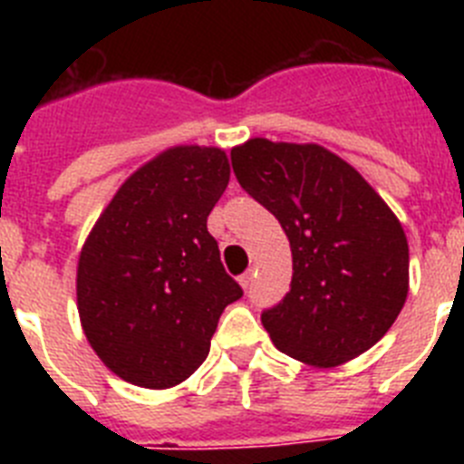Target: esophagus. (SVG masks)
<instances>
[{
	"mask_svg": "<svg viewBox=\"0 0 464 464\" xmlns=\"http://www.w3.org/2000/svg\"><path fill=\"white\" fill-rule=\"evenodd\" d=\"M251 281H253V272H251V269H248V272L241 274V276H239V283H241V288H244V290H248Z\"/></svg>",
	"mask_w": 464,
	"mask_h": 464,
	"instance_id": "obj_1",
	"label": "esophagus"
}]
</instances>
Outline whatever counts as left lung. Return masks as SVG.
<instances>
[{"label":"left lung","mask_w":464,"mask_h":464,"mask_svg":"<svg viewBox=\"0 0 464 464\" xmlns=\"http://www.w3.org/2000/svg\"><path fill=\"white\" fill-rule=\"evenodd\" d=\"M232 169L293 251L290 290L262 314L274 346L323 370L370 351L409 293L407 235L391 207L318 143L248 139L232 149Z\"/></svg>","instance_id":"left-lung-1"}]
</instances>
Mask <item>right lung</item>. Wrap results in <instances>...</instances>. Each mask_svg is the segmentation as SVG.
Here are the masks:
<instances>
[{
  "mask_svg": "<svg viewBox=\"0 0 464 464\" xmlns=\"http://www.w3.org/2000/svg\"><path fill=\"white\" fill-rule=\"evenodd\" d=\"M227 181L225 150L167 149L118 188L81 248V325L127 383L162 391L186 381L225 306L244 295L207 229Z\"/></svg>",
  "mask_w": 464,
  "mask_h": 464,
  "instance_id": "right-lung-1",
  "label": "right lung"
}]
</instances>
